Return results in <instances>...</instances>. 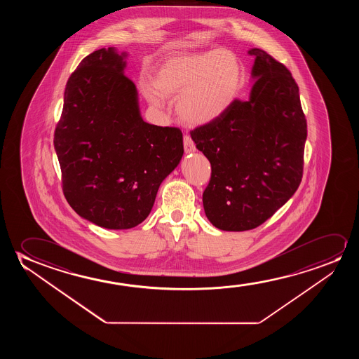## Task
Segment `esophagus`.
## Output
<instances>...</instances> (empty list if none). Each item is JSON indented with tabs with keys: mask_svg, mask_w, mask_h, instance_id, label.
Here are the masks:
<instances>
[{
	"mask_svg": "<svg viewBox=\"0 0 359 359\" xmlns=\"http://www.w3.org/2000/svg\"><path fill=\"white\" fill-rule=\"evenodd\" d=\"M184 149H185V153H194L196 151L195 143L192 142L191 137L189 135L184 136Z\"/></svg>",
	"mask_w": 359,
	"mask_h": 359,
	"instance_id": "1",
	"label": "esophagus"
}]
</instances>
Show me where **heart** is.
Wrapping results in <instances>:
<instances>
[{"mask_svg": "<svg viewBox=\"0 0 359 359\" xmlns=\"http://www.w3.org/2000/svg\"><path fill=\"white\" fill-rule=\"evenodd\" d=\"M244 69L236 55L223 49L169 56L154 71L153 79L143 77L138 88L154 108H163L167 97H177L175 110L189 126L216 121L234 103Z\"/></svg>", "mask_w": 359, "mask_h": 359, "instance_id": "b5f03b06", "label": "heart"}]
</instances>
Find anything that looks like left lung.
Here are the masks:
<instances>
[{"instance_id":"obj_1","label":"left lung","mask_w":359,"mask_h":359,"mask_svg":"<svg viewBox=\"0 0 359 359\" xmlns=\"http://www.w3.org/2000/svg\"><path fill=\"white\" fill-rule=\"evenodd\" d=\"M248 53L255 56L249 99L234 100L218 120L191 131L211 163L205 213L221 231L260 226L294 195L303 177L306 120L299 88L266 51Z\"/></svg>"}]
</instances>
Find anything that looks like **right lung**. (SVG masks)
Here are the masks:
<instances>
[{
  "label": "right lung",
  "instance_id": "add662e5",
  "mask_svg": "<svg viewBox=\"0 0 359 359\" xmlns=\"http://www.w3.org/2000/svg\"><path fill=\"white\" fill-rule=\"evenodd\" d=\"M126 53L86 56L71 74L54 146L69 206L107 229H130L151 213L163 180L184 154L182 133L143 121Z\"/></svg>",
  "mask_w": 359,
  "mask_h": 359
}]
</instances>
